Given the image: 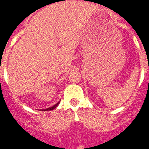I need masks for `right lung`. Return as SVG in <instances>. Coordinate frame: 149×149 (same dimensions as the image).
Masks as SVG:
<instances>
[{
	"instance_id": "obj_1",
	"label": "right lung",
	"mask_w": 149,
	"mask_h": 149,
	"mask_svg": "<svg viewBox=\"0 0 149 149\" xmlns=\"http://www.w3.org/2000/svg\"><path fill=\"white\" fill-rule=\"evenodd\" d=\"M58 103H59V102H58V103H56L55 105H54V106L50 107H49V108H46V109H42V111H51V110H54V109L58 105Z\"/></svg>"
}]
</instances>
